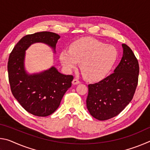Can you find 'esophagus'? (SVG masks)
<instances>
[{"label": "esophagus", "mask_w": 150, "mask_h": 150, "mask_svg": "<svg viewBox=\"0 0 150 150\" xmlns=\"http://www.w3.org/2000/svg\"><path fill=\"white\" fill-rule=\"evenodd\" d=\"M81 82H80V81L79 80H78L77 79H76V78H75L73 80V81H72V83L73 85H77V84H79Z\"/></svg>", "instance_id": "esophagus-1"}]
</instances>
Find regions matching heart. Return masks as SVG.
<instances>
[{"instance_id": "heart-1", "label": "heart", "mask_w": 150, "mask_h": 150, "mask_svg": "<svg viewBox=\"0 0 150 150\" xmlns=\"http://www.w3.org/2000/svg\"><path fill=\"white\" fill-rule=\"evenodd\" d=\"M115 46L105 44L93 38H83L73 42L69 51L63 50L59 59L68 71H72L79 62L84 77L88 81L102 79L110 71L117 58Z\"/></svg>"}]
</instances>
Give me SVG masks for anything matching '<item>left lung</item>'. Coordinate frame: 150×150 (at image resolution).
Masks as SVG:
<instances>
[{
  "label": "left lung",
  "mask_w": 150,
  "mask_h": 150,
  "mask_svg": "<svg viewBox=\"0 0 150 150\" xmlns=\"http://www.w3.org/2000/svg\"><path fill=\"white\" fill-rule=\"evenodd\" d=\"M123 57L115 71L88 85L87 107L91 115L106 120L119 115L132 100L138 83L139 63L130 47L122 44Z\"/></svg>",
  "instance_id": "8db88e82"
}]
</instances>
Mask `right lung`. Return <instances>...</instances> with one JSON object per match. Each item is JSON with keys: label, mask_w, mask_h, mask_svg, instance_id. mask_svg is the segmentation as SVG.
Returning a JSON list of instances; mask_svg holds the SVG:
<instances>
[{"label": "right lung", "mask_w": 150, "mask_h": 150, "mask_svg": "<svg viewBox=\"0 0 150 150\" xmlns=\"http://www.w3.org/2000/svg\"><path fill=\"white\" fill-rule=\"evenodd\" d=\"M59 38L50 32L26 35L9 55L8 81L12 95L25 110L34 116L45 117L57 110L71 86L73 76L63 75L54 67L40 74L28 75L24 69L25 50L35 42L45 43L55 50Z\"/></svg>", "instance_id": "obj_1"}]
</instances>
